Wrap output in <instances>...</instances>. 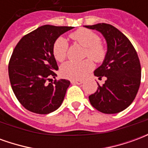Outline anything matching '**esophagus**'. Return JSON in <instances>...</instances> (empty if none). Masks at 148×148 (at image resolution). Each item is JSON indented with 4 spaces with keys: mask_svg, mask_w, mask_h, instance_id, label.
Listing matches in <instances>:
<instances>
[{
    "mask_svg": "<svg viewBox=\"0 0 148 148\" xmlns=\"http://www.w3.org/2000/svg\"><path fill=\"white\" fill-rule=\"evenodd\" d=\"M71 83H72V84H77V85H82V84L83 83V82H81V81L72 80V81H71Z\"/></svg>",
    "mask_w": 148,
    "mask_h": 148,
    "instance_id": "esophagus-1",
    "label": "esophagus"
}]
</instances>
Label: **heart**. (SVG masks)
Wrapping results in <instances>:
<instances>
[{
  "mask_svg": "<svg viewBox=\"0 0 148 148\" xmlns=\"http://www.w3.org/2000/svg\"><path fill=\"white\" fill-rule=\"evenodd\" d=\"M71 38L84 47L85 56L89 57L96 62H101L106 56V49L101 42L99 36L87 28H79L71 34ZM69 43L64 37L59 36L55 39L52 46V53L58 62L66 57ZM94 67L93 62L86 59L80 62L69 61L62 65L60 72L63 77L71 80H82Z\"/></svg>",
  "mask_w": 148,
  "mask_h": 148,
  "instance_id": "b5f03b06",
  "label": "heart"
}]
</instances>
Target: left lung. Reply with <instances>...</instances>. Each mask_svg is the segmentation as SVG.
<instances>
[{
  "instance_id": "1",
  "label": "left lung",
  "mask_w": 148,
  "mask_h": 148,
  "mask_svg": "<svg viewBox=\"0 0 148 148\" xmlns=\"http://www.w3.org/2000/svg\"><path fill=\"white\" fill-rule=\"evenodd\" d=\"M100 32L107 42L103 63L94 71L101 79L106 77L102 86L97 83L95 93L89 96L93 107L106 114L117 113L132 103L139 90L141 67L138 55L129 39L117 28L109 24L85 26Z\"/></svg>"
}]
</instances>
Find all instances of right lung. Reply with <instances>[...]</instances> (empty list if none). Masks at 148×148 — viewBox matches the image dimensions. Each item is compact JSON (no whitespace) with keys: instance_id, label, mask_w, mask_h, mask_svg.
Returning <instances> with one entry per match:
<instances>
[{"instance_id":"right-lung-1","label":"right lung","mask_w":148,"mask_h":148,"mask_svg":"<svg viewBox=\"0 0 148 148\" xmlns=\"http://www.w3.org/2000/svg\"><path fill=\"white\" fill-rule=\"evenodd\" d=\"M73 27L43 25L19 41L8 63L13 93L24 108L38 114L58 109L64 100L70 81H47L57 76L58 65L52 53L55 40Z\"/></svg>"}]
</instances>
